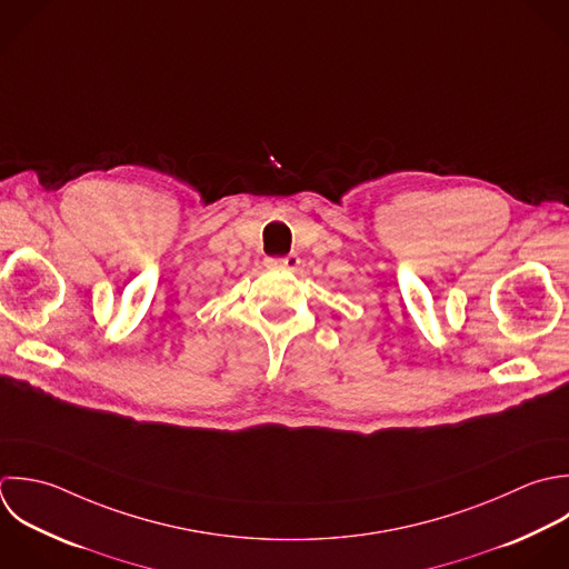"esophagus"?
<instances>
[{"instance_id":"1","label":"esophagus","mask_w":569,"mask_h":569,"mask_svg":"<svg viewBox=\"0 0 569 569\" xmlns=\"http://www.w3.org/2000/svg\"><path fill=\"white\" fill-rule=\"evenodd\" d=\"M266 263L270 268H286V270H295L299 266V257L297 254H286V257H268Z\"/></svg>"}]
</instances>
